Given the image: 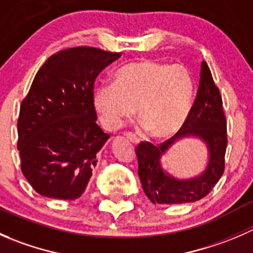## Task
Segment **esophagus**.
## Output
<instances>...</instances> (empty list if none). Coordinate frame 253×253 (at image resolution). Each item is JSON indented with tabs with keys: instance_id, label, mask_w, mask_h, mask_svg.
<instances>
[{
	"instance_id": "34e87169",
	"label": "esophagus",
	"mask_w": 253,
	"mask_h": 253,
	"mask_svg": "<svg viewBox=\"0 0 253 253\" xmlns=\"http://www.w3.org/2000/svg\"><path fill=\"white\" fill-rule=\"evenodd\" d=\"M126 137H127V138H128L129 141H131L132 143H138V142H139V138H138V137H137L136 134L131 133V132H127V133H126Z\"/></svg>"
}]
</instances>
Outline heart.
<instances>
[{
	"instance_id": "b5f03b06",
	"label": "heart",
	"mask_w": 253,
	"mask_h": 253,
	"mask_svg": "<svg viewBox=\"0 0 253 253\" xmlns=\"http://www.w3.org/2000/svg\"><path fill=\"white\" fill-rule=\"evenodd\" d=\"M195 82L183 65L141 60L116 71L110 85H100L93 104L101 124L116 129L136 109L149 136L164 138L181 128L191 111Z\"/></svg>"
}]
</instances>
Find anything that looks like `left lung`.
I'll use <instances>...</instances> for the list:
<instances>
[{"mask_svg": "<svg viewBox=\"0 0 253 253\" xmlns=\"http://www.w3.org/2000/svg\"><path fill=\"white\" fill-rule=\"evenodd\" d=\"M200 77L195 103L180 131L158 147L149 142H142L136 148L143 191L154 205L200 201L213 190L224 172L228 144L226 119L220 91L214 83L206 61L201 66ZM185 136L202 139L209 148L210 159L202 174L187 180H178L162 170L160 159L177 139Z\"/></svg>", "mask_w": 253, "mask_h": 253, "instance_id": "left-lung-1", "label": "left lung"}]
</instances>
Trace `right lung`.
<instances>
[{"label":"right lung","mask_w":253,"mask_h":253,"mask_svg":"<svg viewBox=\"0 0 253 253\" xmlns=\"http://www.w3.org/2000/svg\"><path fill=\"white\" fill-rule=\"evenodd\" d=\"M120 52L65 48L47 58L18 117L20 169L42 196L75 201L85 191L108 133L96 125L94 83Z\"/></svg>","instance_id":"obj_1"}]
</instances>
